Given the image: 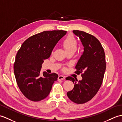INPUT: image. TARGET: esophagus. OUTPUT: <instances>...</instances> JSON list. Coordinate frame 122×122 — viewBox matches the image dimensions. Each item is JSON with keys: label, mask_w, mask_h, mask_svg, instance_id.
I'll use <instances>...</instances> for the list:
<instances>
[{"label": "esophagus", "mask_w": 122, "mask_h": 122, "mask_svg": "<svg viewBox=\"0 0 122 122\" xmlns=\"http://www.w3.org/2000/svg\"><path fill=\"white\" fill-rule=\"evenodd\" d=\"M65 78H66V77H65V76L63 75H60L58 77V80H65Z\"/></svg>", "instance_id": "34e87169"}]
</instances>
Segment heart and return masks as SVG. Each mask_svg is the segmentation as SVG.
I'll list each match as a JSON object with an SVG mask.
<instances>
[{
	"label": "heart",
	"mask_w": 122,
	"mask_h": 122,
	"mask_svg": "<svg viewBox=\"0 0 122 122\" xmlns=\"http://www.w3.org/2000/svg\"><path fill=\"white\" fill-rule=\"evenodd\" d=\"M62 46L66 52L70 51H75L77 49V41L74 36L70 35L66 37V38L63 41Z\"/></svg>",
	"instance_id": "obj_1"
}]
</instances>
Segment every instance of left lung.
Returning a JSON list of instances; mask_svg holds the SVG:
<instances>
[{"label": "left lung", "instance_id": "8db88e82", "mask_svg": "<svg viewBox=\"0 0 122 122\" xmlns=\"http://www.w3.org/2000/svg\"><path fill=\"white\" fill-rule=\"evenodd\" d=\"M73 33L80 38L84 47L83 55L75 66L76 73H84L81 81L70 76L66 78L74 84V88L67 92V96L74 102L82 104L91 100L101 86L106 69L105 53L95 37L78 30H73Z\"/></svg>", "mask_w": 122, "mask_h": 122}]
</instances>
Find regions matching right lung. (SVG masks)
Listing matches in <instances>:
<instances>
[{
	"label": "right lung",
	"mask_w": 122,
	"mask_h": 122,
	"mask_svg": "<svg viewBox=\"0 0 122 122\" xmlns=\"http://www.w3.org/2000/svg\"><path fill=\"white\" fill-rule=\"evenodd\" d=\"M63 30L44 31L27 39L15 56L14 73L19 89L28 99L39 101L49 95L56 73L41 74L42 64L49 58L58 41L66 34Z\"/></svg>",
	"instance_id": "right-lung-1"
}]
</instances>
